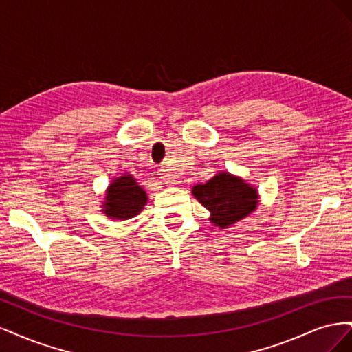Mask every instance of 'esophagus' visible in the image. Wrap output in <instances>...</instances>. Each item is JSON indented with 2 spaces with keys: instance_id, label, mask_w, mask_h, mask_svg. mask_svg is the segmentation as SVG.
<instances>
[{
  "instance_id": "1",
  "label": "esophagus",
  "mask_w": 352,
  "mask_h": 352,
  "mask_svg": "<svg viewBox=\"0 0 352 352\" xmlns=\"http://www.w3.org/2000/svg\"><path fill=\"white\" fill-rule=\"evenodd\" d=\"M158 175L162 177L166 184H175V176L168 172L167 167H160Z\"/></svg>"
}]
</instances>
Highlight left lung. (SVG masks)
Instances as JSON below:
<instances>
[{
  "label": "left lung",
  "mask_w": 352,
  "mask_h": 352,
  "mask_svg": "<svg viewBox=\"0 0 352 352\" xmlns=\"http://www.w3.org/2000/svg\"><path fill=\"white\" fill-rule=\"evenodd\" d=\"M192 194L211 212V223L221 229L247 217L257 207V190L225 172L207 184L195 185Z\"/></svg>",
  "instance_id": "obj_1"
}]
</instances>
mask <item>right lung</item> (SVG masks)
I'll return each mask as SVG.
<instances>
[{"label": "right lung", "mask_w": 352, "mask_h": 352, "mask_svg": "<svg viewBox=\"0 0 352 352\" xmlns=\"http://www.w3.org/2000/svg\"><path fill=\"white\" fill-rule=\"evenodd\" d=\"M146 202L145 190L136 184L131 176L117 177L109 186L107 201H105V214L117 219L127 220L140 212Z\"/></svg>", "instance_id": "obj_1"}]
</instances>
